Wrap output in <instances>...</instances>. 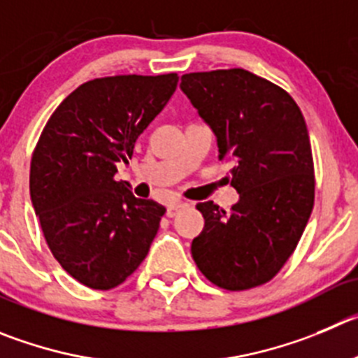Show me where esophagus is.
I'll list each match as a JSON object with an SVG mask.
<instances>
[{"mask_svg": "<svg viewBox=\"0 0 358 358\" xmlns=\"http://www.w3.org/2000/svg\"><path fill=\"white\" fill-rule=\"evenodd\" d=\"M189 203H185V201H176V203H171V205L168 206V217H175L176 213L178 212H182V210H185V208H189Z\"/></svg>", "mask_w": 358, "mask_h": 358, "instance_id": "34e87169", "label": "esophagus"}]
</instances>
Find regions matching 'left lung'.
I'll return each mask as SVG.
<instances>
[{
    "instance_id": "1",
    "label": "left lung",
    "mask_w": 358,
    "mask_h": 358,
    "mask_svg": "<svg viewBox=\"0 0 358 358\" xmlns=\"http://www.w3.org/2000/svg\"><path fill=\"white\" fill-rule=\"evenodd\" d=\"M182 92L212 127L219 159L233 160L231 212L198 203L205 228L192 240L199 272L228 292L279 273L315 205V162L306 120L286 90L243 69L190 72Z\"/></svg>"
}]
</instances>
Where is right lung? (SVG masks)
<instances>
[{
	"label": "right lung",
	"mask_w": 358,
	"mask_h": 358,
	"mask_svg": "<svg viewBox=\"0 0 358 358\" xmlns=\"http://www.w3.org/2000/svg\"><path fill=\"white\" fill-rule=\"evenodd\" d=\"M178 73L111 76L73 90L40 134L29 192L43 238L69 275L92 289L125 282L148 255L166 208L116 182Z\"/></svg>",
	"instance_id": "right-lung-1"
}]
</instances>
